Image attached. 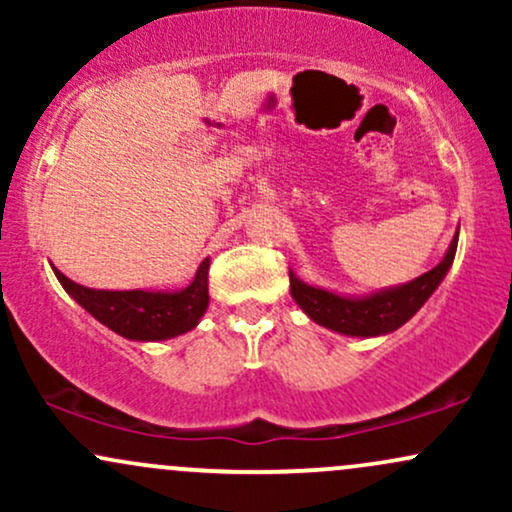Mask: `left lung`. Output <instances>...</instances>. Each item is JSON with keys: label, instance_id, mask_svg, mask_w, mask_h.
<instances>
[{"label": "left lung", "instance_id": "obj_1", "mask_svg": "<svg viewBox=\"0 0 512 512\" xmlns=\"http://www.w3.org/2000/svg\"><path fill=\"white\" fill-rule=\"evenodd\" d=\"M457 238H460V228L452 236L443 260L431 272L416 276L407 284L387 286V289H378L366 293V296H346V293L305 284L301 276L289 269L291 298L310 320L327 327V330L346 334V337H383V334L395 332L404 322H409L419 313L421 305L433 296V291L438 289L440 281L450 272L452 260H455Z\"/></svg>", "mask_w": 512, "mask_h": 512}]
</instances>
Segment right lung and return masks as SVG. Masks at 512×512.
Segmentation results:
<instances>
[{
	"label": "right lung",
	"mask_w": 512,
	"mask_h": 512,
	"mask_svg": "<svg viewBox=\"0 0 512 512\" xmlns=\"http://www.w3.org/2000/svg\"><path fill=\"white\" fill-rule=\"evenodd\" d=\"M207 257L197 267L195 279L178 291H105L88 289L52 267L62 289L101 325L132 342H166L195 330L209 308Z\"/></svg>",
	"instance_id": "1"
}]
</instances>
